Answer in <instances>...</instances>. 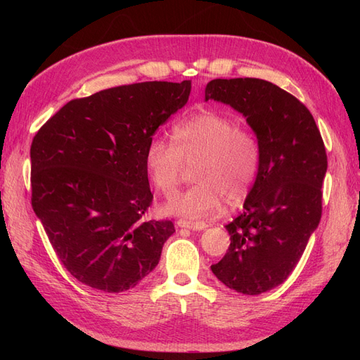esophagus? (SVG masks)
Here are the masks:
<instances>
[{
  "mask_svg": "<svg viewBox=\"0 0 360 360\" xmlns=\"http://www.w3.org/2000/svg\"><path fill=\"white\" fill-rule=\"evenodd\" d=\"M177 225L180 228H188V230H193V231H201L207 226L204 222H192V221H184V219H179Z\"/></svg>",
  "mask_w": 360,
  "mask_h": 360,
  "instance_id": "34e87169",
  "label": "esophagus"
}]
</instances>
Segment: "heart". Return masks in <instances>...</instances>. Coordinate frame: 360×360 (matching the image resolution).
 <instances>
[{
    "instance_id": "1",
    "label": "heart",
    "mask_w": 360,
    "mask_h": 360,
    "mask_svg": "<svg viewBox=\"0 0 360 360\" xmlns=\"http://www.w3.org/2000/svg\"><path fill=\"white\" fill-rule=\"evenodd\" d=\"M172 143L153 138L146 148V168L155 188L171 197L186 165H195L193 188L163 207L167 214L198 219L228 205H240L254 188L259 169V143L249 126L216 111L186 117L172 127Z\"/></svg>"
}]
</instances>
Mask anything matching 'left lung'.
Listing matches in <instances>:
<instances>
[{
	"label": "left lung",
	"instance_id": "obj_1",
	"mask_svg": "<svg viewBox=\"0 0 360 360\" xmlns=\"http://www.w3.org/2000/svg\"><path fill=\"white\" fill-rule=\"evenodd\" d=\"M210 99L243 114L259 143L254 188L225 225L231 243L212 271L228 288L257 296L290 276L317 230L328 156L308 108L275 84L213 79L205 86Z\"/></svg>",
	"mask_w": 360,
	"mask_h": 360
}]
</instances>
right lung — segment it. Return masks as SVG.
<instances>
[{
    "mask_svg": "<svg viewBox=\"0 0 360 360\" xmlns=\"http://www.w3.org/2000/svg\"><path fill=\"white\" fill-rule=\"evenodd\" d=\"M189 94L191 81L114 86L70 101L32 139V210L82 284L122 292L158 266L176 230L143 221L153 201L146 148Z\"/></svg>",
    "mask_w": 360,
    "mask_h": 360,
    "instance_id": "right-lung-1",
    "label": "right lung"
}]
</instances>
